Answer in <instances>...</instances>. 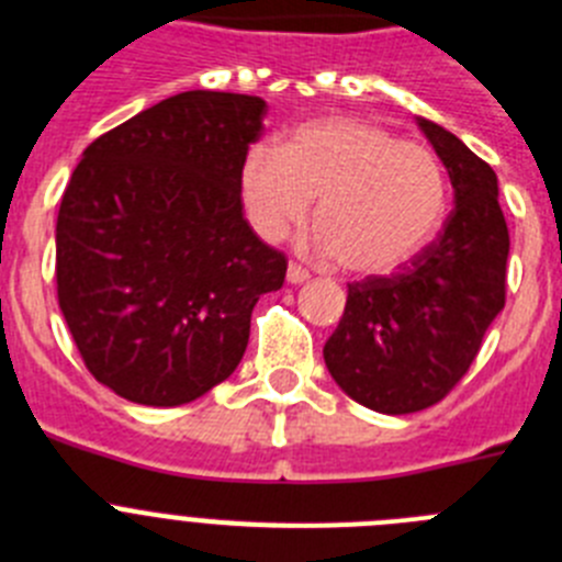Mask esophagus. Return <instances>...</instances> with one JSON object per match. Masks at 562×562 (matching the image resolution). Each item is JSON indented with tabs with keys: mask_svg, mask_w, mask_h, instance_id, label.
<instances>
[{
	"mask_svg": "<svg viewBox=\"0 0 562 562\" xmlns=\"http://www.w3.org/2000/svg\"><path fill=\"white\" fill-rule=\"evenodd\" d=\"M286 281H290V284H304V281H310V272L301 265H290L286 267Z\"/></svg>",
	"mask_w": 562,
	"mask_h": 562,
	"instance_id": "34e87169",
	"label": "esophagus"
}]
</instances>
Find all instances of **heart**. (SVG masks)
<instances>
[{"instance_id":"obj_1","label":"heart","mask_w":562,"mask_h":562,"mask_svg":"<svg viewBox=\"0 0 562 562\" xmlns=\"http://www.w3.org/2000/svg\"><path fill=\"white\" fill-rule=\"evenodd\" d=\"M238 191L267 241L304 225L315 200L312 247L351 276L408 265L448 211V177L428 146L342 114L301 123L278 151L252 146L238 168Z\"/></svg>"}]
</instances>
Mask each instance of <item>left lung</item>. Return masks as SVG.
I'll return each mask as SVG.
<instances>
[{
	"label": "left lung",
	"instance_id": "left-lung-1",
	"mask_svg": "<svg viewBox=\"0 0 562 562\" xmlns=\"http://www.w3.org/2000/svg\"><path fill=\"white\" fill-rule=\"evenodd\" d=\"M416 123L448 168L456 207L411 265L349 284L340 324L324 346L337 385L391 416L445 400L506 301L509 231L498 177L453 132L425 117Z\"/></svg>",
	"mask_w": 562,
	"mask_h": 562
}]
</instances>
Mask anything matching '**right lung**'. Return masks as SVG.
<instances>
[{
  "label": "right lung",
  "instance_id": "add662e5",
  "mask_svg": "<svg viewBox=\"0 0 562 562\" xmlns=\"http://www.w3.org/2000/svg\"><path fill=\"white\" fill-rule=\"evenodd\" d=\"M256 95L193 89L83 151L56 225L58 306L89 374L173 408L236 371L284 252L241 213L238 168L265 132Z\"/></svg>",
  "mask_w": 562,
  "mask_h": 562
}]
</instances>
